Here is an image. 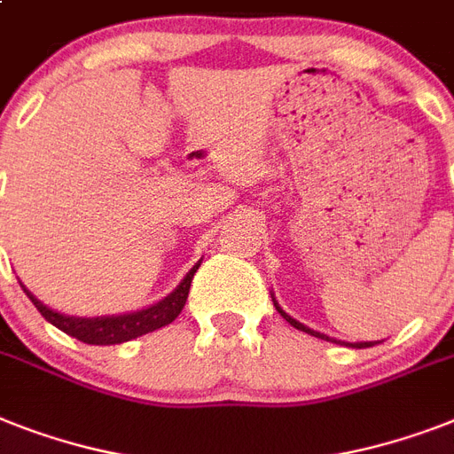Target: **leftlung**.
Listing matches in <instances>:
<instances>
[{"instance_id": "obj_1", "label": "left lung", "mask_w": 454, "mask_h": 454, "mask_svg": "<svg viewBox=\"0 0 454 454\" xmlns=\"http://www.w3.org/2000/svg\"><path fill=\"white\" fill-rule=\"evenodd\" d=\"M272 301H275V298H272ZM275 308H278V312L282 317H285L286 322L291 324V326H294V329H298V331H305V333H310V335H315V338H322V340H331L329 335H324V333H319V331H312V329H308V326H303V324L301 322H296V319H291L289 315H286L285 310H282V308H279L278 303H275ZM335 342V340H333ZM352 348H371V342H355V345H352Z\"/></svg>"}]
</instances>
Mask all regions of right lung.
<instances>
[{"instance_id": "right-lung-1", "label": "right lung", "mask_w": 454, "mask_h": 454, "mask_svg": "<svg viewBox=\"0 0 454 454\" xmlns=\"http://www.w3.org/2000/svg\"><path fill=\"white\" fill-rule=\"evenodd\" d=\"M198 268H200V263L193 265L189 275L184 278L182 285L176 286L168 298H163L160 303L151 305L146 310L121 317H98V319L65 317L58 315V312L53 310H48L46 305L39 303L27 289H25V294H27L29 301L35 303L36 310L42 312V317L46 322H51L60 331H65L67 335L76 338V340L88 342V345H119V342L132 340V338H137V335L151 333V331H156L160 329V326H168L169 322H175L176 317H179V312L184 310V305H186L191 282H193V275Z\"/></svg>"}]
</instances>
